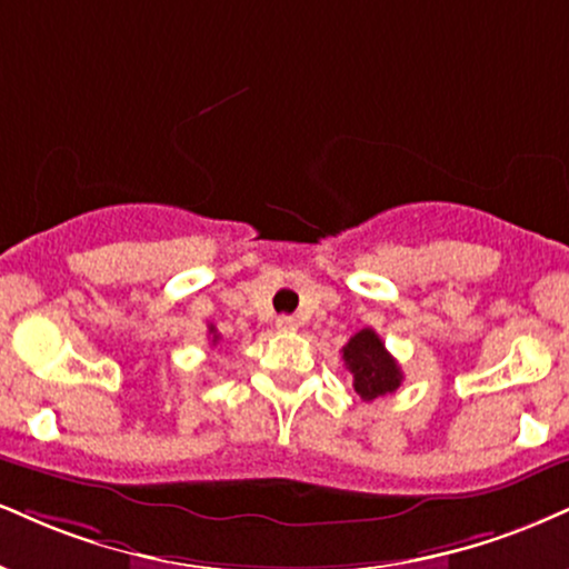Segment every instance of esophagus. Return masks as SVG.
Segmentation results:
<instances>
[{
    "label": "esophagus",
    "instance_id": "obj_1",
    "mask_svg": "<svg viewBox=\"0 0 569 569\" xmlns=\"http://www.w3.org/2000/svg\"><path fill=\"white\" fill-rule=\"evenodd\" d=\"M276 326H278V331H297L299 328L297 318H291V315H280V318L276 320Z\"/></svg>",
    "mask_w": 569,
    "mask_h": 569
}]
</instances>
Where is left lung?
I'll use <instances>...</instances> for the list:
<instances>
[{
  "label": "left lung",
  "instance_id": "obj_1",
  "mask_svg": "<svg viewBox=\"0 0 569 569\" xmlns=\"http://www.w3.org/2000/svg\"><path fill=\"white\" fill-rule=\"evenodd\" d=\"M345 366L352 373V387L360 400L373 402L392 395L402 385V371L397 360L387 352L385 341L373 328H362L345 345Z\"/></svg>",
  "mask_w": 569,
  "mask_h": 569
}]
</instances>
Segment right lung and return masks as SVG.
<instances>
[{"instance_id":"add662e5","label":"right lung","mask_w":569,"mask_h":569,"mask_svg":"<svg viewBox=\"0 0 569 569\" xmlns=\"http://www.w3.org/2000/svg\"><path fill=\"white\" fill-rule=\"evenodd\" d=\"M209 337H211V345H217V341H219V333H217V328H214V326H209Z\"/></svg>"}]
</instances>
